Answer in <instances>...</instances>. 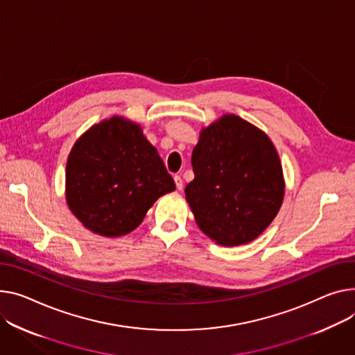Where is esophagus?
Here are the masks:
<instances>
[{
	"instance_id": "1",
	"label": "esophagus",
	"mask_w": 355,
	"mask_h": 355,
	"mask_svg": "<svg viewBox=\"0 0 355 355\" xmlns=\"http://www.w3.org/2000/svg\"><path fill=\"white\" fill-rule=\"evenodd\" d=\"M174 181H175V187H177V190H178V191H182V188H184V182H182L181 177H180V175H175V177H174Z\"/></svg>"
}]
</instances>
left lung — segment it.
<instances>
[{
    "label": "left lung",
    "mask_w": 355,
    "mask_h": 355,
    "mask_svg": "<svg viewBox=\"0 0 355 355\" xmlns=\"http://www.w3.org/2000/svg\"><path fill=\"white\" fill-rule=\"evenodd\" d=\"M194 180L185 187L200 230L224 247L254 241L272 223L286 191L268 135L235 114L201 128L193 150Z\"/></svg>",
    "instance_id": "obj_1"
}]
</instances>
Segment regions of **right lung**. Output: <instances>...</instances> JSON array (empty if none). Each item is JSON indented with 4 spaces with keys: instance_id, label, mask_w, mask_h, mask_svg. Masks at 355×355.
<instances>
[{
    "instance_id": "1",
    "label": "right lung",
    "mask_w": 355,
    "mask_h": 355,
    "mask_svg": "<svg viewBox=\"0 0 355 355\" xmlns=\"http://www.w3.org/2000/svg\"><path fill=\"white\" fill-rule=\"evenodd\" d=\"M175 184L139 124L114 115L89 127L67 159L65 200L91 232L121 237Z\"/></svg>"
}]
</instances>
